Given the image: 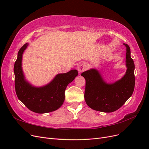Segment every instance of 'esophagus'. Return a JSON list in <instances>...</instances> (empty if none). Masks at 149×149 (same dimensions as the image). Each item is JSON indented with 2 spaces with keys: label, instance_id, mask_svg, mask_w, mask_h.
<instances>
[{
  "label": "esophagus",
  "instance_id": "1",
  "mask_svg": "<svg viewBox=\"0 0 149 149\" xmlns=\"http://www.w3.org/2000/svg\"><path fill=\"white\" fill-rule=\"evenodd\" d=\"M87 68V65L85 63H80L77 66V70L79 73L82 72L86 69Z\"/></svg>",
  "mask_w": 149,
  "mask_h": 149
}]
</instances>
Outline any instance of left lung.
<instances>
[{"instance_id":"1","label":"left lung","mask_w":149,"mask_h":149,"mask_svg":"<svg viewBox=\"0 0 149 149\" xmlns=\"http://www.w3.org/2000/svg\"><path fill=\"white\" fill-rule=\"evenodd\" d=\"M126 47V74L113 84H107L99 72L91 69L81 74L85 79V100L88 106L98 111L111 113L116 111L130 98L135 87V65L131 57V49Z\"/></svg>"}]
</instances>
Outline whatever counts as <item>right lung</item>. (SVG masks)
I'll list each match as a JSON object with an SVG mask.
<instances>
[{
	"label": "right lung",
	"instance_id": "right-lung-1",
	"mask_svg": "<svg viewBox=\"0 0 149 149\" xmlns=\"http://www.w3.org/2000/svg\"><path fill=\"white\" fill-rule=\"evenodd\" d=\"M28 45L26 43L19 50L14 64L17 97L31 111L40 114L54 111L63 104L67 86L78 75V71L74 69L65 74H57L46 85L34 87L25 80L22 68V55Z\"/></svg>",
	"mask_w": 149,
	"mask_h": 149
}]
</instances>
